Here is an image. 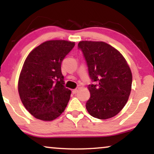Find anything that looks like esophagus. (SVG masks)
I'll list each match as a JSON object with an SVG mask.
<instances>
[{
  "label": "esophagus",
  "instance_id": "1",
  "mask_svg": "<svg viewBox=\"0 0 154 154\" xmlns=\"http://www.w3.org/2000/svg\"><path fill=\"white\" fill-rule=\"evenodd\" d=\"M78 91H79V88H75V89L73 90L72 92H73V94H75V93H77Z\"/></svg>",
  "mask_w": 154,
  "mask_h": 154
}]
</instances>
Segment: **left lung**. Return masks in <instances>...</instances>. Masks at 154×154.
Instances as JSON below:
<instances>
[{
    "instance_id": "obj_1",
    "label": "left lung",
    "mask_w": 154,
    "mask_h": 154,
    "mask_svg": "<svg viewBox=\"0 0 154 154\" xmlns=\"http://www.w3.org/2000/svg\"><path fill=\"white\" fill-rule=\"evenodd\" d=\"M92 82L88 85L90 97L86 109L92 116L108 119L117 115L127 103L131 92V70L123 56L112 46L102 41H81Z\"/></svg>"
}]
</instances>
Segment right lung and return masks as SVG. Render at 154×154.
I'll list each match as a JSON object with an SVG mask.
<instances>
[{
	"label": "right lung",
	"instance_id": "add662e5",
	"mask_svg": "<svg viewBox=\"0 0 154 154\" xmlns=\"http://www.w3.org/2000/svg\"><path fill=\"white\" fill-rule=\"evenodd\" d=\"M74 45V42L64 40L45 41L27 56L18 91L25 108L36 119L52 121L66 107L71 92L64 85L61 64Z\"/></svg>",
	"mask_w": 154,
	"mask_h": 154
}]
</instances>
